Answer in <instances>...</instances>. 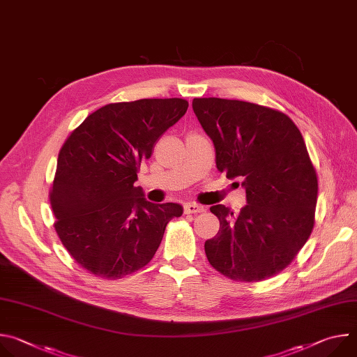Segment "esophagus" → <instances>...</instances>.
I'll return each mask as SVG.
<instances>
[{"label": "esophagus", "instance_id": "obj_1", "mask_svg": "<svg viewBox=\"0 0 357 357\" xmlns=\"http://www.w3.org/2000/svg\"><path fill=\"white\" fill-rule=\"evenodd\" d=\"M205 211V208L197 205V203H186V205L183 206V213L185 215H190V213H200Z\"/></svg>", "mask_w": 357, "mask_h": 357}]
</instances>
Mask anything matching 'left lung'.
I'll use <instances>...</instances> for the list:
<instances>
[{
	"label": "left lung",
	"instance_id": "left-lung-1",
	"mask_svg": "<svg viewBox=\"0 0 357 357\" xmlns=\"http://www.w3.org/2000/svg\"><path fill=\"white\" fill-rule=\"evenodd\" d=\"M192 107L218 171L241 179L247 197L237 216L211 208L220 229L205 243L208 261L234 281L267 280L291 264L315 225L318 176L303 137L282 112L248 101L202 97Z\"/></svg>",
	"mask_w": 357,
	"mask_h": 357
}]
</instances>
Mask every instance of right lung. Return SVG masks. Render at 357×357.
<instances>
[{"instance_id": "right-lung-1", "label": "right lung", "mask_w": 357, "mask_h": 357, "mask_svg": "<svg viewBox=\"0 0 357 357\" xmlns=\"http://www.w3.org/2000/svg\"><path fill=\"white\" fill-rule=\"evenodd\" d=\"M183 98L110 103L86 117L63 142L50 206L72 259L90 274L119 280L146 266L178 203L146 202L134 186L155 142L188 110Z\"/></svg>"}]
</instances>
